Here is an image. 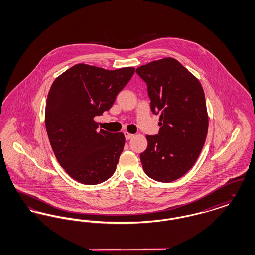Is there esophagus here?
<instances>
[{
	"label": "esophagus",
	"mask_w": 255,
	"mask_h": 255,
	"mask_svg": "<svg viewBox=\"0 0 255 255\" xmlns=\"http://www.w3.org/2000/svg\"><path fill=\"white\" fill-rule=\"evenodd\" d=\"M124 134H125V138H126L127 140H128V139H131V138H133V136H134L133 133H128V132H125Z\"/></svg>",
	"instance_id": "34e87169"
}]
</instances>
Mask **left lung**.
Instances as JSON below:
<instances>
[{
    "mask_svg": "<svg viewBox=\"0 0 255 255\" xmlns=\"http://www.w3.org/2000/svg\"><path fill=\"white\" fill-rule=\"evenodd\" d=\"M135 73L147 83L151 110L159 114L160 126L157 135H146L142 167L157 182L176 181L192 168L206 141L208 115L204 89L172 57L142 65Z\"/></svg>",
    "mask_w": 255,
    "mask_h": 255,
    "instance_id": "obj_1",
    "label": "left lung"
}]
</instances>
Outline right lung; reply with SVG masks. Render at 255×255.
Segmentation results:
<instances>
[{
	"mask_svg": "<svg viewBox=\"0 0 255 255\" xmlns=\"http://www.w3.org/2000/svg\"><path fill=\"white\" fill-rule=\"evenodd\" d=\"M133 73V67L109 71L76 64L53 81L45 111L47 133L55 158L73 180L93 185L115 173L125 136L98 131L95 118L113 106Z\"/></svg>",
	"mask_w": 255,
	"mask_h": 255,
	"instance_id": "add662e5",
	"label": "right lung"
}]
</instances>
